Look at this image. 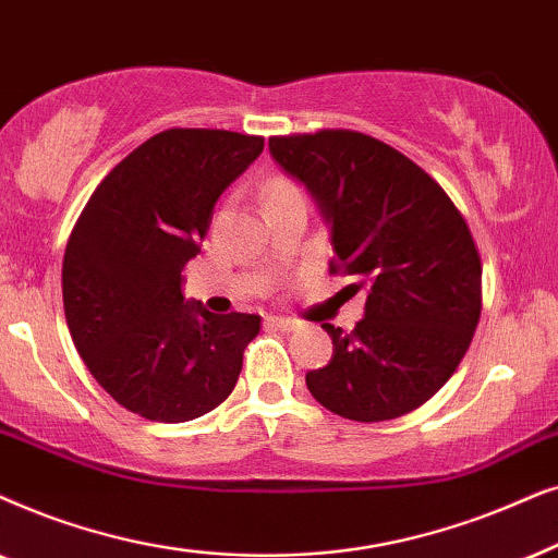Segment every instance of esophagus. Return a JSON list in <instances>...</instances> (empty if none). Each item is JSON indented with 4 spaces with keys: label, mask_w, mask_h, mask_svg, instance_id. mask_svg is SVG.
Instances as JSON below:
<instances>
[{
    "label": "esophagus",
    "mask_w": 558,
    "mask_h": 558,
    "mask_svg": "<svg viewBox=\"0 0 558 558\" xmlns=\"http://www.w3.org/2000/svg\"><path fill=\"white\" fill-rule=\"evenodd\" d=\"M267 324L275 326V329H280V331H295L301 326L295 318H286V316H270L267 318Z\"/></svg>",
    "instance_id": "1"
}]
</instances>
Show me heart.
Returning <instances> with one entry per match:
<instances>
[{
  "label": "heart",
  "instance_id": "heart-1",
  "mask_svg": "<svg viewBox=\"0 0 558 558\" xmlns=\"http://www.w3.org/2000/svg\"><path fill=\"white\" fill-rule=\"evenodd\" d=\"M286 193H301V189L293 181H288V178H283V175L272 178V181L265 185V198L286 196Z\"/></svg>",
  "mask_w": 558,
  "mask_h": 558
}]
</instances>
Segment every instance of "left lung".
<instances>
[{"label": "left lung", "instance_id": "8db88e82", "mask_svg": "<svg viewBox=\"0 0 558 558\" xmlns=\"http://www.w3.org/2000/svg\"><path fill=\"white\" fill-rule=\"evenodd\" d=\"M272 158L301 178L331 225L329 272L354 275L365 318L322 324L331 362L306 385L326 411L377 423L434 398L472 344L482 259L449 193L411 158L354 130L270 137Z\"/></svg>", "mask_w": 558, "mask_h": 558}]
</instances>
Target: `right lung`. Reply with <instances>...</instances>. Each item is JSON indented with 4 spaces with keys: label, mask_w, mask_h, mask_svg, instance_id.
I'll list each match as a JSON object with an SVG mask.
<instances>
[{
    "label": "right lung",
    "mask_w": 558,
    "mask_h": 558,
    "mask_svg": "<svg viewBox=\"0 0 558 558\" xmlns=\"http://www.w3.org/2000/svg\"><path fill=\"white\" fill-rule=\"evenodd\" d=\"M265 140L227 130L158 132L96 185L63 255V308L94 380L128 411L183 423L225 403L257 314L183 299L217 198Z\"/></svg>",
    "instance_id": "right-lung-1"
}]
</instances>
